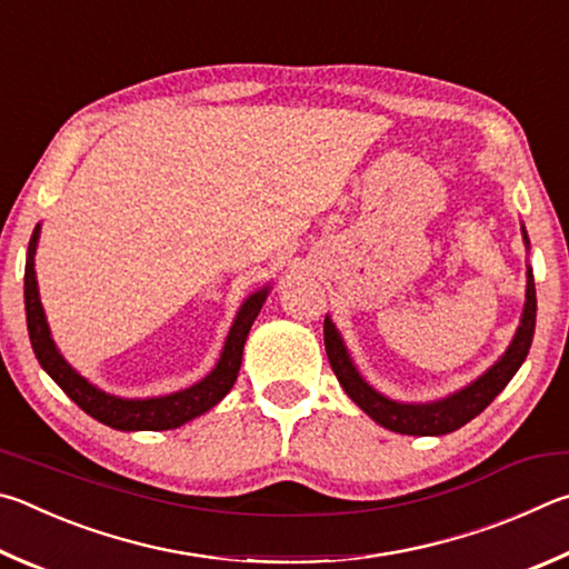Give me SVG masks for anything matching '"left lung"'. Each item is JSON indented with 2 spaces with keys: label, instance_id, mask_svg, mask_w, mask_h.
Masks as SVG:
<instances>
[{
  "label": "left lung",
  "instance_id": "left-lung-1",
  "mask_svg": "<svg viewBox=\"0 0 569 569\" xmlns=\"http://www.w3.org/2000/svg\"><path fill=\"white\" fill-rule=\"evenodd\" d=\"M525 242H527V234H525ZM535 317H537V297H535V277L530 272L527 274V302H525L522 322L510 345V350H507L502 355V360L495 367H490L480 380H475L470 387H465V390H460L457 395L447 397V400L430 402V405H402V402L387 400V397H382L380 392H375L372 387L362 380L360 372L355 370L350 355H347L342 345V337L335 330V325L330 320H325V350H327V357H330L332 372L345 387V392L350 395L377 425H382L387 430L400 432V435H422V437L447 435V432L460 430L462 425L475 420V417L505 390L507 382L515 377V372L520 370V365L525 362V357L530 352V345H532Z\"/></svg>",
  "mask_w": 569,
  "mask_h": 569
}]
</instances>
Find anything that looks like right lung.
Here are the masks:
<instances>
[{
    "label": "right lung",
    "mask_w": 569,
    "mask_h": 569,
    "mask_svg": "<svg viewBox=\"0 0 569 569\" xmlns=\"http://www.w3.org/2000/svg\"><path fill=\"white\" fill-rule=\"evenodd\" d=\"M39 239V227L32 232L29 239V252H27V267H24V310H27V330H29V342H32V350L37 355L39 365L44 367L47 375L62 387L64 395L72 400L77 407L94 417L107 427H114V430H174V427L194 420L209 407H214L222 397L232 390V385L239 375V365H242V350L249 335V327H252L254 317L259 315L267 297L264 290L254 292L249 300L242 305L232 330L227 335L222 357H219L217 367L212 375H207L202 382L189 387V390L167 395V397H149V400H122V397L107 395L97 390L94 385H89L82 375H77L72 367L64 362V357L57 352L52 342V335H49V327L44 320L42 302H39L37 292V277H34V249Z\"/></svg>",
    "instance_id": "1"
}]
</instances>
